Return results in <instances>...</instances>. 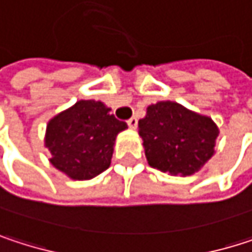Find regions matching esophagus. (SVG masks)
Returning <instances> with one entry per match:
<instances>
[{
  "mask_svg": "<svg viewBox=\"0 0 252 252\" xmlns=\"http://www.w3.org/2000/svg\"><path fill=\"white\" fill-rule=\"evenodd\" d=\"M126 124L129 128H137V124H138V120L135 118V117H132V118H129L128 121H126Z\"/></svg>",
  "mask_w": 252,
  "mask_h": 252,
  "instance_id": "1",
  "label": "esophagus"
}]
</instances>
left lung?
Wrapping results in <instances>:
<instances>
[{
	"mask_svg": "<svg viewBox=\"0 0 252 252\" xmlns=\"http://www.w3.org/2000/svg\"><path fill=\"white\" fill-rule=\"evenodd\" d=\"M147 162L171 175L197 172L215 153L219 134L213 121L176 102H158L138 121Z\"/></svg>",
	"mask_w": 252,
	"mask_h": 252,
	"instance_id": "obj_1",
	"label": "left lung"
}]
</instances>
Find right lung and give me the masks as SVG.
<instances>
[{"label":"right lung","mask_w":252,"mask_h":252,"mask_svg":"<svg viewBox=\"0 0 252 252\" xmlns=\"http://www.w3.org/2000/svg\"><path fill=\"white\" fill-rule=\"evenodd\" d=\"M126 128L102 102L80 100L48 124L51 163L73 179L94 178L109 168L115 137Z\"/></svg>","instance_id":"obj_1"}]
</instances>
